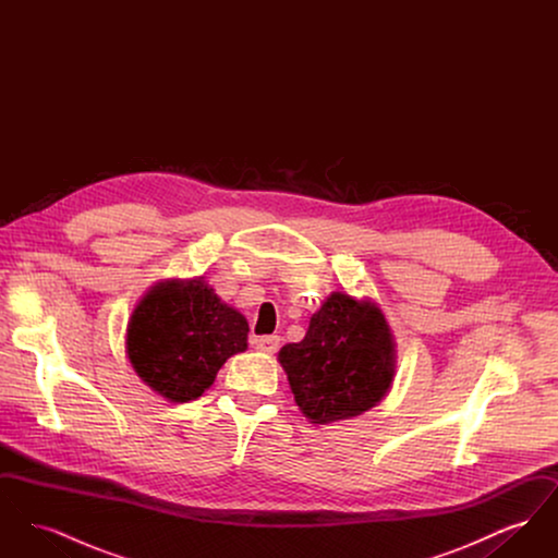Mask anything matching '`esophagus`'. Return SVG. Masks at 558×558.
<instances>
[{"instance_id": "obj_1", "label": "esophagus", "mask_w": 558, "mask_h": 558, "mask_svg": "<svg viewBox=\"0 0 558 558\" xmlns=\"http://www.w3.org/2000/svg\"><path fill=\"white\" fill-rule=\"evenodd\" d=\"M253 345L257 351H262V353H276L278 351V347H280V339L276 337V335H271V337H259V339H255L253 341Z\"/></svg>"}]
</instances>
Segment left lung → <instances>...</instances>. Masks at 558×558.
<instances>
[{
    "label": "left lung",
    "instance_id": "1",
    "mask_svg": "<svg viewBox=\"0 0 558 558\" xmlns=\"http://www.w3.org/2000/svg\"><path fill=\"white\" fill-rule=\"evenodd\" d=\"M294 401L316 425L357 416L385 398L396 349L383 312L371 301L332 292L303 341L278 353Z\"/></svg>",
    "mask_w": 558,
    "mask_h": 558
}]
</instances>
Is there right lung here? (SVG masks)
I'll return each instance as SVG.
<instances>
[{"label":"right lung","mask_w":558,"mask_h":558,"mask_svg":"<svg viewBox=\"0 0 558 558\" xmlns=\"http://www.w3.org/2000/svg\"><path fill=\"white\" fill-rule=\"evenodd\" d=\"M248 324L201 278L148 292L128 328V355L137 376L162 398L190 401L209 389L219 368L246 349Z\"/></svg>","instance_id":"obj_1"}]
</instances>
